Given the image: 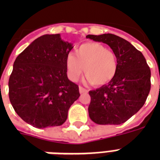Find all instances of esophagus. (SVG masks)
I'll list each match as a JSON object with an SVG mask.
<instances>
[{"instance_id":"obj_1","label":"esophagus","mask_w":160,"mask_h":160,"mask_svg":"<svg viewBox=\"0 0 160 160\" xmlns=\"http://www.w3.org/2000/svg\"><path fill=\"white\" fill-rule=\"evenodd\" d=\"M79 90H80V94H83V93L88 92V90H86V89H85V88L81 87V86H80V87H79Z\"/></svg>"}]
</instances>
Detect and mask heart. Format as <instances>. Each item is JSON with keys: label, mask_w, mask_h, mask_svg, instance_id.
Segmentation results:
<instances>
[{"label": "heart", "mask_w": 160, "mask_h": 160, "mask_svg": "<svg viewBox=\"0 0 160 160\" xmlns=\"http://www.w3.org/2000/svg\"><path fill=\"white\" fill-rule=\"evenodd\" d=\"M68 76L71 80L84 75L94 86H101L114 78L118 70V59L113 51L100 43L90 42L79 46L65 60Z\"/></svg>", "instance_id": "obj_1"}]
</instances>
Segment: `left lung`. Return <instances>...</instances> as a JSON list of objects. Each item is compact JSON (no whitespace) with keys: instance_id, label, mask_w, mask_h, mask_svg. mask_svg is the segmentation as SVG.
I'll use <instances>...</instances> for the list:
<instances>
[{"instance_id":"1","label":"left lung","mask_w":160,"mask_h":160,"mask_svg":"<svg viewBox=\"0 0 160 160\" xmlns=\"http://www.w3.org/2000/svg\"><path fill=\"white\" fill-rule=\"evenodd\" d=\"M107 44L118 59V70L107 85L90 90L89 115L98 124H120L141 109L149 95L151 72L143 54L126 40L113 34L88 35Z\"/></svg>"}]
</instances>
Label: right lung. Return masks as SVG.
Returning a JSON list of instances; mask_svg holds the SVG:
<instances>
[{
    "mask_svg": "<svg viewBox=\"0 0 160 160\" xmlns=\"http://www.w3.org/2000/svg\"><path fill=\"white\" fill-rule=\"evenodd\" d=\"M72 44L60 34L36 39L16 57L9 79V98L16 114L38 129L60 126L80 97L67 77L65 60Z\"/></svg>",
    "mask_w": 160,
    "mask_h": 160,
    "instance_id": "add662e5",
    "label": "right lung"
}]
</instances>
